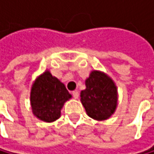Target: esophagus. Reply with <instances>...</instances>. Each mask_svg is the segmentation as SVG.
<instances>
[{"mask_svg": "<svg viewBox=\"0 0 154 154\" xmlns=\"http://www.w3.org/2000/svg\"><path fill=\"white\" fill-rule=\"evenodd\" d=\"M71 94H72V96H73L75 99H78V98H79V91H72V92H71Z\"/></svg>", "mask_w": 154, "mask_h": 154, "instance_id": "obj_1", "label": "esophagus"}]
</instances>
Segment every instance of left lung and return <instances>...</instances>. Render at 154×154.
<instances>
[{
	"instance_id": "obj_1",
	"label": "left lung",
	"mask_w": 154,
	"mask_h": 154,
	"mask_svg": "<svg viewBox=\"0 0 154 154\" xmlns=\"http://www.w3.org/2000/svg\"><path fill=\"white\" fill-rule=\"evenodd\" d=\"M80 97L88 116L96 120L109 118L117 105V91L114 81L99 71L91 73Z\"/></svg>"
}]
</instances>
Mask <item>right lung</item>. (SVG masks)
I'll use <instances>...</instances> for the list:
<instances>
[{
	"instance_id": "right-lung-1",
	"label": "right lung",
	"mask_w": 154,
	"mask_h": 154,
	"mask_svg": "<svg viewBox=\"0 0 154 154\" xmlns=\"http://www.w3.org/2000/svg\"><path fill=\"white\" fill-rule=\"evenodd\" d=\"M70 98L66 86L46 71L37 79L31 88L33 114L44 122H54L60 117L63 103Z\"/></svg>"
}]
</instances>
